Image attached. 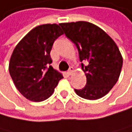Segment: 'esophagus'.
Wrapping results in <instances>:
<instances>
[{
	"instance_id": "1",
	"label": "esophagus",
	"mask_w": 132,
	"mask_h": 132,
	"mask_svg": "<svg viewBox=\"0 0 132 132\" xmlns=\"http://www.w3.org/2000/svg\"><path fill=\"white\" fill-rule=\"evenodd\" d=\"M73 71H74V68H73V67H70L69 71H67V75H68V76H71V75H72V73H73Z\"/></svg>"
}]
</instances>
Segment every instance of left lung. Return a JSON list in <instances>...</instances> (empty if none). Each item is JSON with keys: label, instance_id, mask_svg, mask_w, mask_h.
<instances>
[{"label": "left lung", "instance_id": "left-lung-1", "mask_svg": "<svg viewBox=\"0 0 132 132\" xmlns=\"http://www.w3.org/2000/svg\"><path fill=\"white\" fill-rule=\"evenodd\" d=\"M65 36L77 47L86 76L82 89H75L80 97L95 100L109 92L118 80L122 67V56L118 47L105 31L92 23L77 21L60 24Z\"/></svg>", "mask_w": 132, "mask_h": 132}]
</instances>
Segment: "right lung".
Instances as JSON below:
<instances>
[{"mask_svg": "<svg viewBox=\"0 0 132 132\" xmlns=\"http://www.w3.org/2000/svg\"><path fill=\"white\" fill-rule=\"evenodd\" d=\"M61 34L63 32L56 24L38 25L19 42L12 52L10 75L16 89L30 101L46 100L63 78L50 65L53 43Z\"/></svg>", "mask_w": 132, "mask_h": 132, "instance_id": "right-lung-1", "label": "right lung"}]
</instances>
